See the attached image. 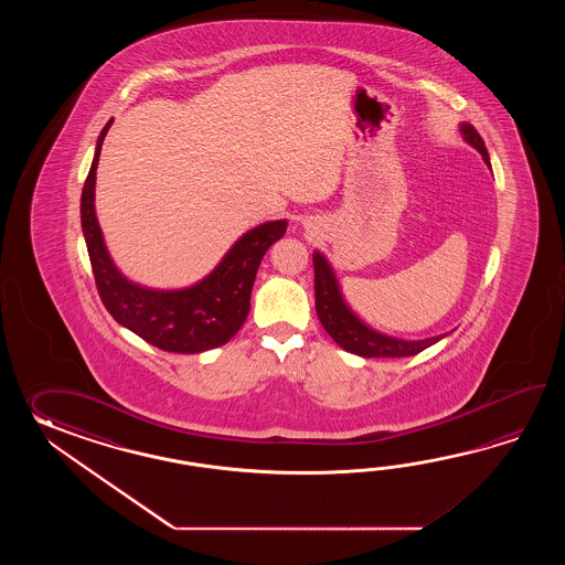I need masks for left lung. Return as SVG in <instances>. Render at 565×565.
Masks as SVG:
<instances>
[{
  "instance_id": "obj_1",
  "label": "left lung",
  "mask_w": 565,
  "mask_h": 565,
  "mask_svg": "<svg viewBox=\"0 0 565 565\" xmlns=\"http://www.w3.org/2000/svg\"><path fill=\"white\" fill-rule=\"evenodd\" d=\"M460 132H462L465 141L472 145L484 159V163L491 168L489 151H487L479 131L470 122H462ZM312 266H315L317 317L323 324L324 331L333 337L337 345L345 349L349 353H355L361 358H408V355H416L424 349L430 348L446 337L436 335L418 339V341H406V339H397V337L384 335V333L375 331L349 309L348 302L341 295L335 273L327 263L323 254L312 253Z\"/></svg>"
}]
</instances>
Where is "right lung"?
<instances>
[{
    "label": "right lung",
    "mask_w": 565,
    "mask_h": 565,
    "mask_svg": "<svg viewBox=\"0 0 565 565\" xmlns=\"http://www.w3.org/2000/svg\"><path fill=\"white\" fill-rule=\"evenodd\" d=\"M110 125L113 119L98 135L81 198V222L103 305L117 323L163 351L202 353L228 343L248 317L256 270L266 250L285 236L287 220L248 230L192 287L159 290L132 282L113 263L95 212L96 166Z\"/></svg>",
    "instance_id": "right-lung-1"
}]
</instances>
